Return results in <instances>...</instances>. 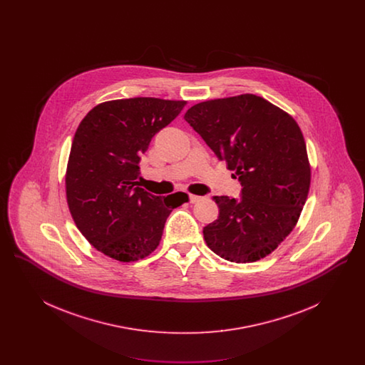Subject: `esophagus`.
<instances>
[{"mask_svg": "<svg viewBox=\"0 0 365 365\" xmlns=\"http://www.w3.org/2000/svg\"><path fill=\"white\" fill-rule=\"evenodd\" d=\"M189 200H190L191 204H195V202H198V201L201 200V197H200V195H194V194H190V195H189Z\"/></svg>", "mask_w": 365, "mask_h": 365, "instance_id": "34e87169", "label": "esophagus"}]
</instances>
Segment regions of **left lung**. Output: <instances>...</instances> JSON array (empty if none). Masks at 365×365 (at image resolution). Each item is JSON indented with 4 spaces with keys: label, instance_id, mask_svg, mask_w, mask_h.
Returning <instances> with one entry per match:
<instances>
[{
    "label": "left lung",
    "instance_id": "1",
    "mask_svg": "<svg viewBox=\"0 0 365 365\" xmlns=\"http://www.w3.org/2000/svg\"><path fill=\"white\" fill-rule=\"evenodd\" d=\"M185 120L242 186L238 198L213 197L219 216L204 227L205 242L225 260H260L293 231L308 197L311 168L298 124L255 94L194 105Z\"/></svg>",
    "mask_w": 365,
    "mask_h": 365
}]
</instances>
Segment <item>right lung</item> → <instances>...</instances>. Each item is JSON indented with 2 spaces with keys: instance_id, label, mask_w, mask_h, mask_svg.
Instances as JSON below:
<instances>
[{
  "instance_id": "add662e5",
  "label": "right lung",
  "mask_w": 365,
  "mask_h": 365,
  "mask_svg": "<svg viewBox=\"0 0 365 365\" xmlns=\"http://www.w3.org/2000/svg\"><path fill=\"white\" fill-rule=\"evenodd\" d=\"M185 105L152 97L108 101L75 133L66 175L71 215L87 241L115 260L149 256L173 209L189 200L182 191L155 195L138 182L140 157Z\"/></svg>"
}]
</instances>
